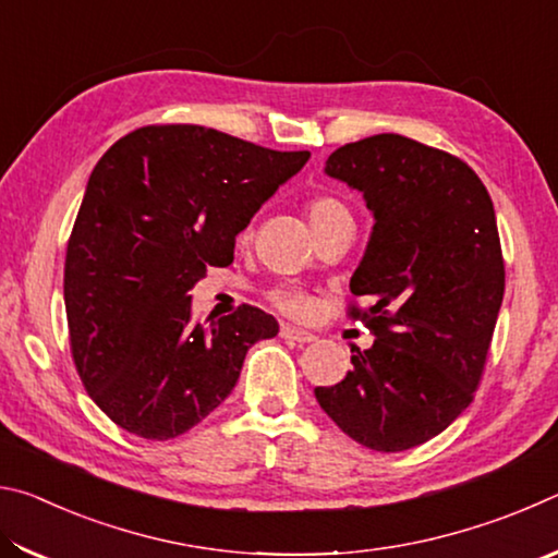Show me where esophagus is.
Returning <instances> with one entry per match:
<instances>
[{
	"mask_svg": "<svg viewBox=\"0 0 558 558\" xmlns=\"http://www.w3.org/2000/svg\"><path fill=\"white\" fill-rule=\"evenodd\" d=\"M280 337L288 339V342H295V344H310V342H315V335L305 332V329H295V327H290V325H282V327H280Z\"/></svg>",
	"mask_w": 558,
	"mask_h": 558,
	"instance_id": "esophagus-1",
	"label": "esophagus"
}]
</instances>
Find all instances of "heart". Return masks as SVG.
<instances>
[{
    "instance_id": "obj_1",
    "label": "heart",
    "mask_w": 558,
    "mask_h": 558,
    "mask_svg": "<svg viewBox=\"0 0 558 558\" xmlns=\"http://www.w3.org/2000/svg\"><path fill=\"white\" fill-rule=\"evenodd\" d=\"M305 211H307V219L313 229L319 223L335 219V216L347 214L344 204L329 194H315L313 199H307ZM268 300H270V305L280 310L282 315L298 317V319L310 317V313H313V307H315L313 298H310L305 290H298V288H272L268 292Z\"/></svg>"
}]
</instances>
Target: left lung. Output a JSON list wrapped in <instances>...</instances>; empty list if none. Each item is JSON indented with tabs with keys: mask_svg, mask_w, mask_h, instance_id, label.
I'll use <instances>...</instances> for the list:
<instances>
[{
	"mask_svg": "<svg viewBox=\"0 0 558 558\" xmlns=\"http://www.w3.org/2000/svg\"><path fill=\"white\" fill-rule=\"evenodd\" d=\"M325 172L364 194L374 231L347 315L374 335L354 369L317 386L349 438L399 452L446 430L475 399L505 295V258L485 184L460 157L411 137H364Z\"/></svg>",
	"mask_w": 558,
	"mask_h": 558,
	"instance_id": "1",
	"label": "left lung"
}]
</instances>
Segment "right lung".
I'll list each match as a JSON object with an SVG mask.
<instances>
[{
    "mask_svg": "<svg viewBox=\"0 0 558 558\" xmlns=\"http://www.w3.org/2000/svg\"><path fill=\"white\" fill-rule=\"evenodd\" d=\"M310 159L202 125H145L120 137L88 179L63 268L71 356L112 423L172 440L239 381L245 352L278 335L253 305L199 323L189 290L263 202Z\"/></svg>",
    "mask_w": 558,
    "mask_h": 558,
    "instance_id": "obj_1",
    "label": "right lung"
}]
</instances>
